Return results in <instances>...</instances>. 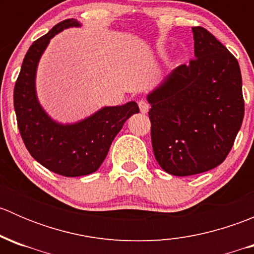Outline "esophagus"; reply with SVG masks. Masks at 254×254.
Segmentation results:
<instances>
[{
	"mask_svg": "<svg viewBox=\"0 0 254 254\" xmlns=\"http://www.w3.org/2000/svg\"><path fill=\"white\" fill-rule=\"evenodd\" d=\"M139 108H140V112L143 113H147L148 109H150V104H148L147 101H145V99H141V101H139Z\"/></svg>",
	"mask_w": 254,
	"mask_h": 254,
	"instance_id": "1",
	"label": "esophagus"
}]
</instances>
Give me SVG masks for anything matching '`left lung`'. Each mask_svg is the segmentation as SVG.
Here are the masks:
<instances>
[{
  "label": "left lung",
  "instance_id": "obj_1",
  "mask_svg": "<svg viewBox=\"0 0 254 254\" xmlns=\"http://www.w3.org/2000/svg\"><path fill=\"white\" fill-rule=\"evenodd\" d=\"M194 59L147 96L151 141L163 171L186 177L221 165L245 115L238 61L203 27H193Z\"/></svg>",
  "mask_w": 254,
  "mask_h": 254
}]
</instances>
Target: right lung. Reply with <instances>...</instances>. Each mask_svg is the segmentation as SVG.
<instances>
[{"label": "right lung", "mask_w": 254, "mask_h": 254, "mask_svg": "<svg viewBox=\"0 0 254 254\" xmlns=\"http://www.w3.org/2000/svg\"><path fill=\"white\" fill-rule=\"evenodd\" d=\"M79 25L73 18L63 20L30 45L13 93L18 129L27 150L49 171L65 177L96 172L124 123L139 113L137 103L127 102L124 106L104 107L73 124H60L40 106L35 92L38 63L51 38L66 28Z\"/></svg>", "instance_id": "obj_1"}]
</instances>
